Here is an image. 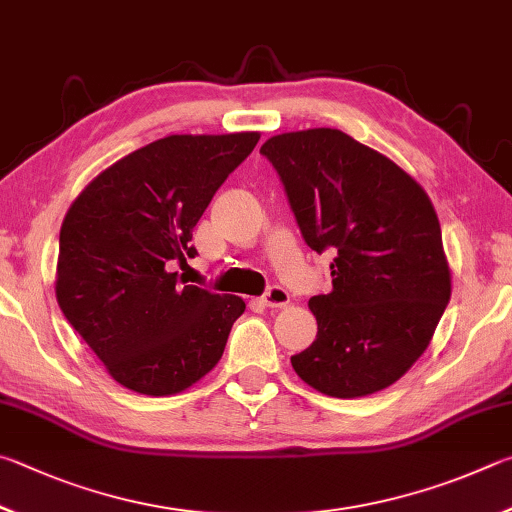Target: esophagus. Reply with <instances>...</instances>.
Listing matches in <instances>:
<instances>
[{"instance_id":"obj_1","label":"esophagus","mask_w":512,"mask_h":512,"mask_svg":"<svg viewBox=\"0 0 512 512\" xmlns=\"http://www.w3.org/2000/svg\"><path fill=\"white\" fill-rule=\"evenodd\" d=\"M263 306L267 308H283L290 303V292L281 288V285H272V288H267V292L263 294Z\"/></svg>"}]
</instances>
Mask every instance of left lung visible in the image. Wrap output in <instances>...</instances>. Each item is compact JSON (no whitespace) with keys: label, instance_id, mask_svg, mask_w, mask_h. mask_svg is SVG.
Instances as JSON below:
<instances>
[{"label":"left lung","instance_id":"1","mask_svg":"<svg viewBox=\"0 0 512 512\" xmlns=\"http://www.w3.org/2000/svg\"><path fill=\"white\" fill-rule=\"evenodd\" d=\"M301 236L333 251V290L308 301L317 339L292 355L303 382L360 398L400 380L429 346L450 303L441 224L414 177L342 130L267 139Z\"/></svg>","mask_w":512,"mask_h":512}]
</instances>
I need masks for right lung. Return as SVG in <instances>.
Returning a JSON list of instances; mask_svg holds the SVG:
<instances>
[{
    "label": "right lung",
    "mask_w": 512,
    "mask_h": 512,
    "mask_svg": "<svg viewBox=\"0 0 512 512\" xmlns=\"http://www.w3.org/2000/svg\"><path fill=\"white\" fill-rule=\"evenodd\" d=\"M258 132L170 134L105 168L60 229L62 315L125 389L173 396L220 362L245 301L182 285L193 229Z\"/></svg>",
    "instance_id": "1"
}]
</instances>
